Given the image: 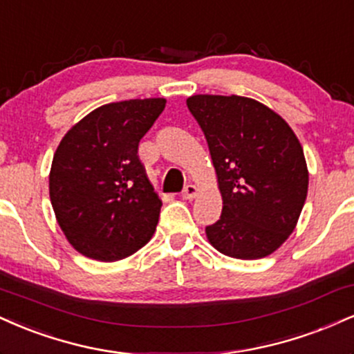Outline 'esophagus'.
I'll return each instance as SVG.
<instances>
[{
  "instance_id": "obj_1",
  "label": "esophagus",
  "mask_w": 354,
  "mask_h": 354,
  "mask_svg": "<svg viewBox=\"0 0 354 354\" xmlns=\"http://www.w3.org/2000/svg\"><path fill=\"white\" fill-rule=\"evenodd\" d=\"M197 192H198L197 187L189 184V185L184 187V190H182V197H184L185 201H192V198L197 197Z\"/></svg>"
}]
</instances>
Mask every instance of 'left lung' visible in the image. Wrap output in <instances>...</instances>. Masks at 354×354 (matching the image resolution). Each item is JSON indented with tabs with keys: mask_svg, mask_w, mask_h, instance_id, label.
Segmentation results:
<instances>
[{
	"mask_svg": "<svg viewBox=\"0 0 354 354\" xmlns=\"http://www.w3.org/2000/svg\"><path fill=\"white\" fill-rule=\"evenodd\" d=\"M187 107L209 144L223 201L207 239L232 259H263L288 239L305 205L308 169L300 140L255 99L197 94Z\"/></svg>",
	"mask_w": 354,
	"mask_h": 354,
	"instance_id": "1",
	"label": "left lung"
}]
</instances>
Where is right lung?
I'll return each instance as SVG.
<instances>
[{
    "label": "right lung",
    "mask_w": 354,
    "mask_h": 354,
    "mask_svg": "<svg viewBox=\"0 0 354 354\" xmlns=\"http://www.w3.org/2000/svg\"><path fill=\"white\" fill-rule=\"evenodd\" d=\"M164 107L162 97L104 104L57 145L49 197L66 239L84 257L122 260L152 239L162 202L137 149Z\"/></svg>",
    "instance_id": "add662e5"
}]
</instances>
